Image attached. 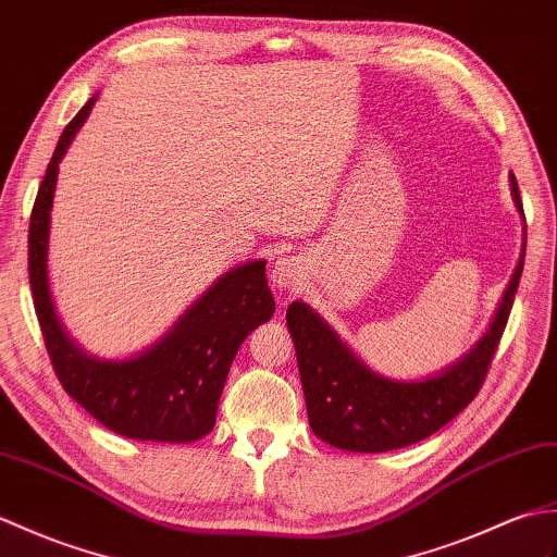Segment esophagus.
<instances>
[{"instance_id":"34e87169","label":"esophagus","mask_w":557,"mask_h":557,"mask_svg":"<svg viewBox=\"0 0 557 557\" xmlns=\"http://www.w3.org/2000/svg\"><path fill=\"white\" fill-rule=\"evenodd\" d=\"M300 264L295 259L283 257L271 269V281H274V288H278L281 293H293L295 288L300 286Z\"/></svg>"}]
</instances>
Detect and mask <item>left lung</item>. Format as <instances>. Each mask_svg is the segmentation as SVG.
Here are the masks:
<instances>
[{
  "label": "left lung",
  "instance_id": "1",
  "mask_svg": "<svg viewBox=\"0 0 557 557\" xmlns=\"http://www.w3.org/2000/svg\"><path fill=\"white\" fill-rule=\"evenodd\" d=\"M512 200L524 216L517 178ZM524 257L503 293L488 331L460 360L419 381H395L372 372L310 305L290 302L286 321L298 355L307 417L329 446L352 453L398 450L436 434L474 400L508 324Z\"/></svg>",
  "mask_w": 557,
  "mask_h": 557
}]
</instances>
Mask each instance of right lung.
Listing matches in <instances>:
<instances>
[{"label":"right lung","instance_id":"1","mask_svg":"<svg viewBox=\"0 0 557 557\" xmlns=\"http://www.w3.org/2000/svg\"><path fill=\"white\" fill-rule=\"evenodd\" d=\"M92 95L61 133L37 190L28 231V276L45 345L61 386L97 422L119 436L157 443H190L207 436L233 357L243 341L276 310L264 259L245 262L216 278L166 336L126 360L85 352L61 326L47 274L49 212L59 162L88 119Z\"/></svg>","mask_w":557,"mask_h":557}]
</instances>
